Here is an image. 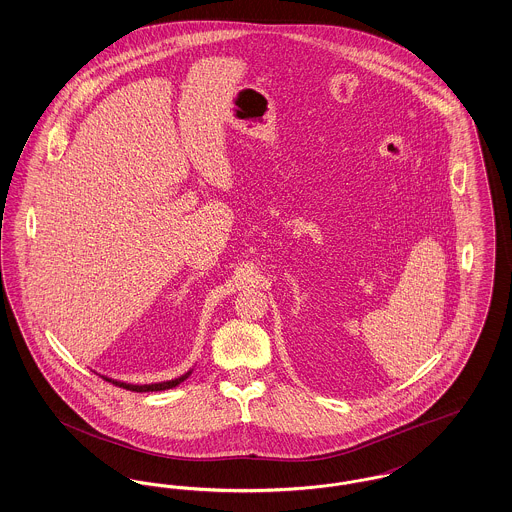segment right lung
<instances>
[{
  "label": "right lung",
  "mask_w": 512,
  "mask_h": 512,
  "mask_svg": "<svg viewBox=\"0 0 512 512\" xmlns=\"http://www.w3.org/2000/svg\"><path fill=\"white\" fill-rule=\"evenodd\" d=\"M192 374V370L190 372H186V374H182L180 378H174V380H169V382H159V384H144V386H138V384H126V382H117V380H111V378H105L107 382H113L115 386H119V388H124V390L130 391H140V393H144V391H163V390H171V388H176L178 384H182L188 376Z\"/></svg>",
  "instance_id": "add662e5"
}]
</instances>
